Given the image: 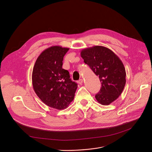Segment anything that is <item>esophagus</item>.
<instances>
[{
  "label": "esophagus",
  "mask_w": 152,
  "mask_h": 152,
  "mask_svg": "<svg viewBox=\"0 0 152 152\" xmlns=\"http://www.w3.org/2000/svg\"><path fill=\"white\" fill-rule=\"evenodd\" d=\"M77 83L79 84H83V79H79V80L77 81Z\"/></svg>",
  "instance_id": "1"
}]
</instances>
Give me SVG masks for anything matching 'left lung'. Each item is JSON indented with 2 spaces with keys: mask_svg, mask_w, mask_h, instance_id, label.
<instances>
[{
  "mask_svg": "<svg viewBox=\"0 0 152 152\" xmlns=\"http://www.w3.org/2000/svg\"><path fill=\"white\" fill-rule=\"evenodd\" d=\"M81 56L102 83L95 99L102 105H110L121 94L126 84V73L122 61L112 50L100 45L83 49Z\"/></svg>",
  "mask_w": 152,
  "mask_h": 152,
  "instance_id": "left-lung-1",
  "label": "left lung"
}]
</instances>
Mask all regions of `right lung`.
Masks as SVG:
<instances>
[{
  "label": "right lung",
  "instance_id": "obj_1",
  "mask_svg": "<svg viewBox=\"0 0 152 152\" xmlns=\"http://www.w3.org/2000/svg\"><path fill=\"white\" fill-rule=\"evenodd\" d=\"M69 49L59 45L44 50L37 57L32 73L33 89L47 106L57 110L66 108L73 100L77 84L62 68L63 57Z\"/></svg>",
  "mask_w": 152,
  "mask_h": 152
}]
</instances>
